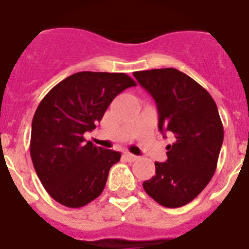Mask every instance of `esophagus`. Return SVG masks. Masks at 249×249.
I'll list each match as a JSON object with an SVG mask.
<instances>
[{"instance_id":"34e87169","label":"esophagus","mask_w":249,"mask_h":249,"mask_svg":"<svg viewBox=\"0 0 249 249\" xmlns=\"http://www.w3.org/2000/svg\"><path fill=\"white\" fill-rule=\"evenodd\" d=\"M124 157H125V158H126V160H129V162H134V160H138V157H137V156H134V154L129 153V152H125Z\"/></svg>"}]
</instances>
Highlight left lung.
<instances>
[{
  "label": "left lung",
  "mask_w": 249,
  "mask_h": 249,
  "mask_svg": "<svg viewBox=\"0 0 249 249\" xmlns=\"http://www.w3.org/2000/svg\"><path fill=\"white\" fill-rule=\"evenodd\" d=\"M158 108V129L172 133L167 160L143 189L160 205L179 208L195 199L214 176L224 139L216 104L202 86L175 68L133 73Z\"/></svg>",
  "instance_id": "8db88e82"
}]
</instances>
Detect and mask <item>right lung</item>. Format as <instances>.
Masks as SVG:
<instances>
[{"mask_svg":"<svg viewBox=\"0 0 249 249\" xmlns=\"http://www.w3.org/2000/svg\"><path fill=\"white\" fill-rule=\"evenodd\" d=\"M137 86L125 73L78 72L54 86L31 124L30 156L39 179L67 208H82L101 195L121 154L86 142L112 100Z\"/></svg>","mask_w":249,"mask_h":249,"instance_id":"add662e5","label":"right lung"}]
</instances>
